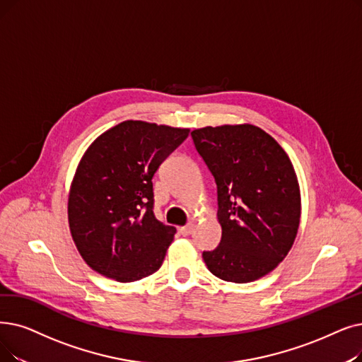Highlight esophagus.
I'll list each match as a JSON object with an SVG mask.
<instances>
[{"instance_id":"1","label":"esophagus","mask_w":362,"mask_h":362,"mask_svg":"<svg viewBox=\"0 0 362 362\" xmlns=\"http://www.w3.org/2000/svg\"><path fill=\"white\" fill-rule=\"evenodd\" d=\"M194 228H195V225H194L192 222H189L187 225L182 226L179 230H180V233H182V235H185V237H187V235H191V233H192Z\"/></svg>"}]
</instances>
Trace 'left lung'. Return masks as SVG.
<instances>
[{
	"label": "left lung",
	"mask_w": 362,
	"mask_h": 362,
	"mask_svg": "<svg viewBox=\"0 0 362 362\" xmlns=\"http://www.w3.org/2000/svg\"><path fill=\"white\" fill-rule=\"evenodd\" d=\"M217 185L222 240L202 259L217 278L244 284L284 260L300 223V187L276 140L253 124L191 133Z\"/></svg>",
	"instance_id": "1"
}]
</instances>
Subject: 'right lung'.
Instances as JSON below:
<instances>
[{"instance_id": "add662e5", "label": "right lung", "mask_w": 362, "mask_h": 362, "mask_svg": "<svg viewBox=\"0 0 362 362\" xmlns=\"http://www.w3.org/2000/svg\"><path fill=\"white\" fill-rule=\"evenodd\" d=\"M187 134L189 129L129 119L84 152L71 183L68 220L93 271L133 282L161 268L176 228L153 216L152 177Z\"/></svg>"}]
</instances>
